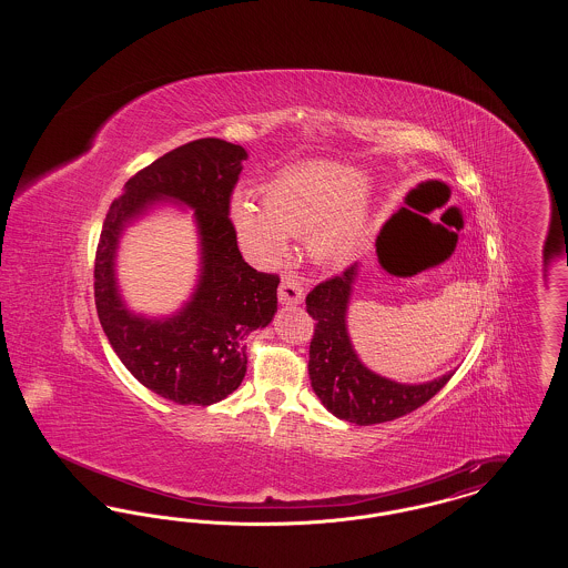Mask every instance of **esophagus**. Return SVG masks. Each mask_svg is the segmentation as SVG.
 <instances>
[{
	"label": "esophagus",
	"mask_w": 568,
	"mask_h": 568,
	"mask_svg": "<svg viewBox=\"0 0 568 568\" xmlns=\"http://www.w3.org/2000/svg\"><path fill=\"white\" fill-rule=\"evenodd\" d=\"M304 300V287L302 281L297 278L294 272H285L278 285V302L285 306H297Z\"/></svg>",
	"instance_id": "1"
}]
</instances>
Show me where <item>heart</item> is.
Instances as JSON below:
<instances>
[{"mask_svg":"<svg viewBox=\"0 0 568 568\" xmlns=\"http://www.w3.org/2000/svg\"><path fill=\"white\" fill-rule=\"evenodd\" d=\"M373 216L366 174L338 162H302L276 172L262 187V204L239 193L230 219L244 246L276 262L290 236L302 239L322 264H343L364 241Z\"/></svg>","mask_w":568,"mask_h":568,"instance_id":"obj_1","label":"heart"}]
</instances>
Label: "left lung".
<instances>
[{"mask_svg":"<svg viewBox=\"0 0 568 568\" xmlns=\"http://www.w3.org/2000/svg\"><path fill=\"white\" fill-rule=\"evenodd\" d=\"M359 264L320 283L306 296V311L317 322L308 352V377L322 405L338 419L373 426L398 419L426 405L454 371L426 383H398L373 373L353 349L347 311Z\"/></svg>","mask_w":568,"mask_h":568,"instance_id":"obj_1","label":"left lung"}]
</instances>
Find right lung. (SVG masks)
Segmentation results:
<instances>
[{"mask_svg":"<svg viewBox=\"0 0 568 568\" xmlns=\"http://www.w3.org/2000/svg\"><path fill=\"white\" fill-rule=\"evenodd\" d=\"M241 144L187 142L134 174L110 204L95 253V308L110 347L144 387L176 405H215L243 383L244 338L271 324L278 276L251 268L230 221V195L246 160ZM165 201L194 211L201 274L191 300L168 318L132 314L118 292L122 232Z\"/></svg>","mask_w":568,"mask_h":568,"instance_id":"1","label":"right lung"}]
</instances>
